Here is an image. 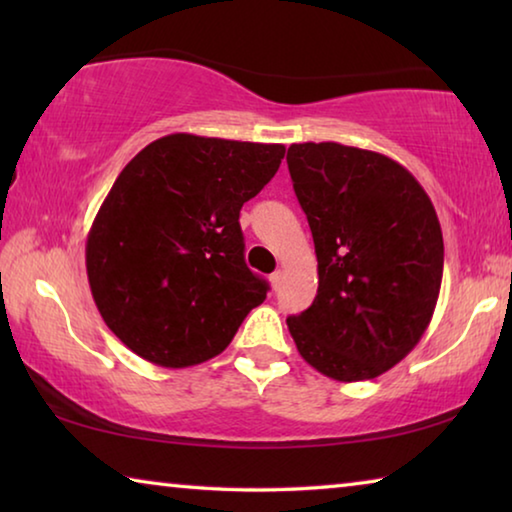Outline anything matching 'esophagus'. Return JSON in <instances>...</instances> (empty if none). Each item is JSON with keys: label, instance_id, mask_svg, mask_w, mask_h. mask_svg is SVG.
<instances>
[{"label": "esophagus", "instance_id": "34e87169", "mask_svg": "<svg viewBox=\"0 0 512 512\" xmlns=\"http://www.w3.org/2000/svg\"><path fill=\"white\" fill-rule=\"evenodd\" d=\"M268 280H271V287H273V291H275V289H280V284H282V271H275V273H271V277H268Z\"/></svg>", "mask_w": 512, "mask_h": 512}]
</instances>
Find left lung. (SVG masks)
Masks as SVG:
<instances>
[{
  "label": "left lung",
  "instance_id": "8db88e82",
  "mask_svg": "<svg viewBox=\"0 0 512 512\" xmlns=\"http://www.w3.org/2000/svg\"><path fill=\"white\" fill-rule=\"evenodd\" d=\"M293 189L318 259V293L287 325L336 381L375 379L422 339L443 282V230L409 169L339 142L291 144Z\"/></svg>",
  "mask_w": 512,
  "mask_h": 512
}]
</instances>
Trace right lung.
<instances>
[{"label": "right lung", "instance_id": "add662e5", "mask_svg": "<svg viewBox=\"0 0 512 512\" xmlns=\"http://www.w3.org/2000/svg\"><path fill=\"white\" fill-rule=\"evenodd\" d=\"M284 151L173 133L121 169L94 216L85 266L101 318L137 357L196 366L262 305L268 284L246 266L239 212Z\"/></svg>", "mask_w": 512, "mask_h": 512}]
</instances>
